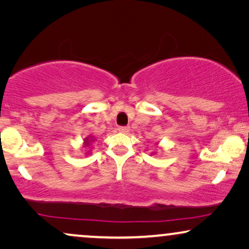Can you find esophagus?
Masks as SVG:
<instances>
[{
  "instance_id": "34e87169",
  "label": "esophagus",
  "mask_w": 249,
  "mask_h": 249,
  "mask_svg": "<svg viewBox=\"0 0 249 249\" xmlns=\"http://www.w3.org/2000/svg\"><path fill=\"white\" fill-rule=\"evenodd\" d=\"M118 130H119V132H121V134H128V132L130 131V128H129V127H119Z\"/></svg>"
}]
</instances>
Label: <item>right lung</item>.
Instances as JSON below:
<instances>
[{
  "label": "right lung",
  "mask_w": 249,
  "mask_h": 249,
  "mask_svg": "<svg viewBox=\"0 0 249 249\" xmlns=\"http://www.w3.org/2000/svg\"><path fill=\"white\" fill-rule=\"evenodd\" d=\"M94 142V138L93 137H87L86 139H85L84 141V147H89V145H90V142Z\"/></svg>",
  "instance_id": "add662e5"
}]
</instances>
